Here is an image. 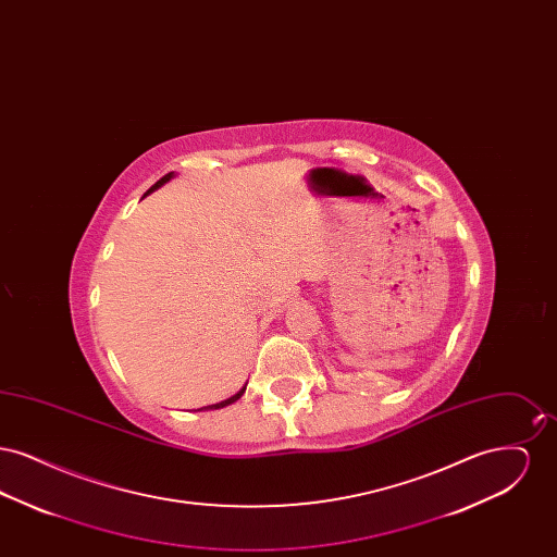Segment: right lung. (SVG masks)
Returning a JSON list of instances; mask_svg holds the SVG:
<instances>
[{
  "instance_id": "right-lung-1",
  "label": "right lung",
  "mask_w": 557,
  "mask_h": 557,
  "mask_svg": "<svg viewBox=\"0 0 557 557\" xmlns=\"http://www.w3.org/2000/svg\"><path fill=\"white\" fill-rule=\"evenodd\" d=\"M173 177H175V173H173V171H171V173H166V175H164V177H162V180H159V182H157V184H154V186L150 187V189H148V191H146V194H144V196H148V194H152V191H154V189H159L160 186H164V184H166V182H171V180H173ZM246 384H248V382H246ZM244 391H246V386H244V388H242V391H239V393H236V395H234V397L225 398V400H221V403H214V405H209V407H202V409H221V407H227V405H232V403H236V400H238V398L242 397V395H244ZM202 409H198V411H202Z\"/></svg>"
}]
</instances>
